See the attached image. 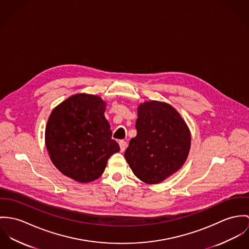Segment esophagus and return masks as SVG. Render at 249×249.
<instances>
[{
    "label": "esophagus",
    "mask_w": 249,
    "mask_h": 249,
    "mask_svg": "<svg viewBox=\"0 0 249 249\" xmlns=\"http://www.w3.org/2000/svg\"><path fill=\"white\" fill-rule=\"evenodd\" d=\"M119 146H120V151L121 152H124L126 147H127V142L124 141V140H120L119 141Z\"/></svg>",
    "instance_id": "34e87169"
}]
</instances>
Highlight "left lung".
<instances>
[{
    "label": "left lung",
    "mask_w": 249,
    "mask_h": 249,
    "mask_svg": "<svg viewBox=\"0 0 249 249\" xmlns=\"http://www.w3.org/2000/svg\"><path fill=\"white\" fill-rule=\"evenodd\" d=\"M138 116L137 137L130 140L124 157L140 180L160 183L185 162L191 134L180 114L164 102L140 104Z\"/></svg>",
    "instance_id": "obj_1"
}]
</instances>
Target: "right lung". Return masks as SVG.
<instances>
[{
    "label": "right lung",
    "mask_w": 249,
    "mask_h": 249,
    "mask_svg": "<svg viewBox=\"0 0 249 249\" xmlns=\"http://www.w3.org/2000/svg\"><path fill=\"white\" fill-rule=\"evenodd\" d=\"M106 103L96 95L74 94L52 111L45 140L50 158L65 176L82 183L104 172L111 155L119 152L105 118Z\"/></svg>",
    "instance_id": "add662e5"
}]
</instances>
